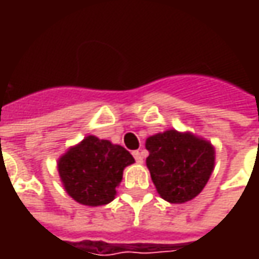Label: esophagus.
I'll use <instances>...</instances> for the list:
<instances>
[{"label":"esophagus","instance_id":"obj_1","mask_svg":"<svg viewBox=\"0 0 259 259\" xmlns=\"http://www.w3.org/2000/svg\"><path fill=\"white\" fill-rule=\"evenodd\" d=\"M133 155H134V158H135V161L137 163H143V160H144V157H143V154H141V151H133Z\"/></svg>","mask_w":259,"mask_h":259}]
</instances>
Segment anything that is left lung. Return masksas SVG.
I'll use <instances>...</instances> for the list:
<instances>
[{"instance_id":"8db88e82","label":"left lung","mask_w":259,"mask_h":259,"mask_svg":"<svg viewBox=\"0 0 259 259\" xmlns=\"http://www.w3.org/2000/svg\"><path fill=\"white\" fill-rule=\"evenodd\" d=\"M147 167L160 196L170 203H184L203 190L214 164L210 143L176 130L150 137Z\"/></svg>"}]
</instances>
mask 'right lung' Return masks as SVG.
I'll list each match as a JSON object with an SVG mask.
<instances>
[{"instance_id": "right-lung-1", "label": "right lung", "mask_w": 259, "mask_h": 259, "mask_svg": "<svg viewBox=\"0 0 259 259\" xmlns=\"http://www.w3.org/2000/svg\"><path fill=\"white\" fill-rule=\"evenodd\" d=\"M133 163L134 157L124 147L89 135L70 148L57 167L69 196L86 206H102L114 200L122 171Z\"/></svg>"}]
</instances>
